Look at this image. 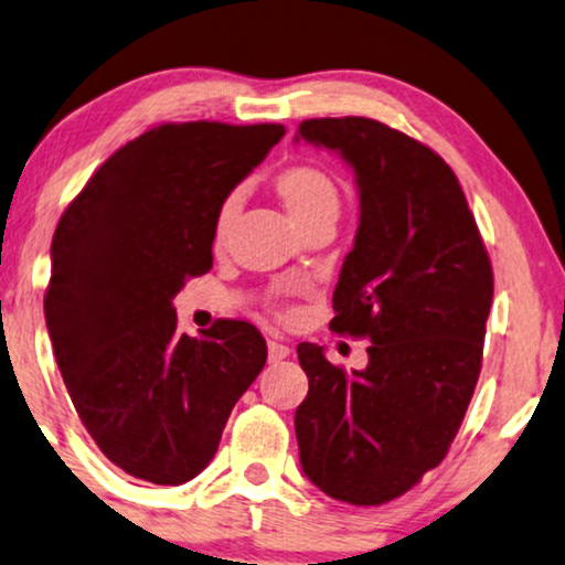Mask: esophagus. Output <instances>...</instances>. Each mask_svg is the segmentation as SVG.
I'll list each match as a JSON object with an SVG mask.
<instances>
[{
	"instance_id": "obj_1",
	"label": "esophagus",
	"mask_w": 565,
	"mask_h": 565,
	"mask_svg": "<svg viewBox=\"0 0 565 565\" xmlns=\"http://www.w3.org/2000/svg\"><path fill=\"white\" fill-rule=\"evenodd\" d=\"M289 356V345L278 343V341H268V361L270 364H278V361H284Z\"/></svg>"
}]
</instances>
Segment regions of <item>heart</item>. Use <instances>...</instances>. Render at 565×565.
I'll use <instances>...</instances> for the list:
<instances>
[{"label": "heart", "instance_id": "heart-1", "mask_svg": "<svg viewBox=\"0 0 565 565\" xmlns=\"http://www.w3.org/2000/svg\"><path fill=\"white\" fill-rule=\"evenodd\" d=\"M274 191L287 206L299 227L307 230L318 222H335L341 214V185L330 175L326 168L312 162L291 164L274 178ZM239 204H243V193L232 191L222 199L220 209L214 216V245H222L227 239L232 224L237 220Z\"/></svg>", "mask_w": 565, "mask_h": 565}]
</instances>
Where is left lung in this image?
I'll return each instance as SVG.
<instances>
[{"mask_svg":"<svg viewBox=\"0 0 565 565\" xmlns=\"http://www.w3.org/2000/svg\"><path fill=\"white\" fill-rule=\"evenodd\" d=\"M356 172L361 220L333 291L338 335L366 338L345 372L299 343L310 390L295 428L305 476L330 499L380 507L445 460L476 393L493 268L452 168L374 118H307L299 137Z\"/></svg>","mask_w":565,"mask_h":565,"instance_id":"8db88e82","label":"left lung"}]
</instances>
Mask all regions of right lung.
<instances>
[{
  "mask_svg": "<svg viewBox=\"0 0 565 565\" xmlns=\"http://www.w3.org/2000/svg\"><path fill=\"white\" fill-rule=\"evenodd\" d=\"M284 134L154 126L113 152L56 224L43 310L58 372L95 445L134 478L199 476L266 364V341L245 320L178 333L172 297L209 274L216 209Z\"/></svg>",
  "mask_w": 565,
  "mask_h": 565,
  "instance_id": "add662e5",
  "label": "right lung"
}]
</instances>
